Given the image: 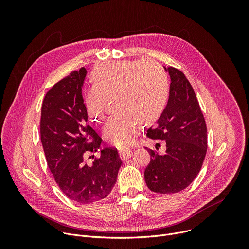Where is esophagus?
<instances>
[{
	"instance_id": "esophagus-1",
	"label": "esophagus",
	"mask_w": 249,
	"mask_h": 249,
	"mask_svg": "<svg viewBox=\"0 0 249 249\" xmlns=\"http://www.w3.org/2000/svg\"><path fill=\"white\" fill-rule=\"evenodd\" d=\"M119 155H120V158L121 160H126L128 158H130L132 156V151L131 150H128V149H125V150H121L119 152Z\"/></svg>"
}]
</instances>
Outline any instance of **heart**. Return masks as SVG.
I'll list each match as a JSON object with an SVG mask.
<instances>
[{"label": "heart", "mask_w": 249, "mask_h": 249, "mask_svg": "<svg viewBox=\"0 0 249 249\" xmlns=\"http://www.w3.org/2000/svg\"><path fill=\"white\" fill-rule=\"evenodd\" d=\"M93 85L85 104L89 117L100 121L109 99L119 110L102 128L104 139L124 148L132 144L141 121L150 124L160 118L168 99L169 83L164 69L155 61H122L97 66Z\"/></svg>", "instance_id": "heart-1"}]
</instances>
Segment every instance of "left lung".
<instances>
[{
    "instance_id": "left-lung-1",
    "label": "left lung",
    "mask_w": 249,
    "mask_h": 249,
    "mask_svg": "<svg viewBox=\"0 0 249 249\" xmlns=\"http://www.w3.org/2000/svg\"><path fill=\"white\" fill-rule=\"evenodd\" d=\"M171 83L169 98L156 127L147 137L161 140L164 152L148 149L150 163L145 169V180L150 190L173 194L188 187L198 175L207 154V126L195 91L180 70L165 68Z\"/></svg>"
}]
</instances>
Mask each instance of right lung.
I'll return each instance as SVG.
<instances>
[{
	"label": "right lung",
	"instance_id": "1",
	"mask_svg": "<svg viewBox=\"0 0 249 249\" xmlns=\"http://www.w3.org/2000/svg\"><path fill=\"white\" fill-rule=\"evenodd\" d=\"M87 70L81 68L55 84L41 108L40 137L46 161L61 191L71 200L90 204L107 197L115 185L121 160L114 148L101 150L89 163L101 138L88 124L82 87Z\"/></svg>",
	"mask_w": 249,
	"mask_h": 249
}]
</instances>
